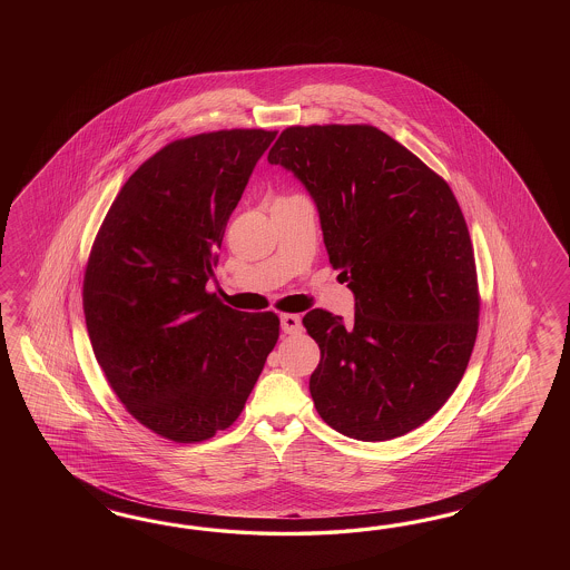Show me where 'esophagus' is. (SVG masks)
Here are the masks:
<instances>
[{
  "label": "esophagus",
  "mask_w": 570,
  "mask_h": 570,
  "mask_svg": "<svg viewBox=\"0 0 570 570\" xmlns=\"http://www.w3.org/2000/svg\"><path fill=\"white\" fill-rule=\"evenodd\" d=\"M301 328H303L301 315H296V313H284L282 315V330L286 334H296V332H301Z\"/></svg>",
  "instance_id": "esophagus-1"
}]
</instances>
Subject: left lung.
Instances as JSON below:
<instances>
[{"mask_svg":"<svg viewBox=\"0 0 570 570\" xmlns=\"http://www.w3.org/2000/svg\"><path fill=\"white\" fill-rule=\"evenodd\" d=\"M267 160L309 190L355 320L303 317L322 360L317 414L360 441H389L436 414L466 372L481 294L466 219L448 181L374 125H293Z\"/></svg>","mask_w":570,"mask_h":570,"instance_id":"obj_1","label":"left lung"}]
</instances>
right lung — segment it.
Here are the masks:
<instances>
[{"mask_svg": "<svg viewBox=\"0 0 570 570\" xmlns=\"http://www.w3.org/2000/svg\"><path fill=\"white\" fill-rule=\"evenodd\" d=\"M277 131L175 139L117 194L91 244L83 313L94 355L122 407L175 443H200L244 410L279 336L274 311L208 293L225 225Z\"/></svg>", "mask_w": 570, "mask_h": 570, "instance_id": "right-lung-1", "label": "right lung"}]
</instances>
